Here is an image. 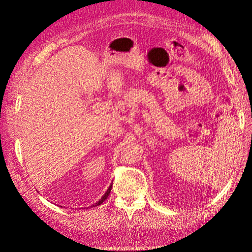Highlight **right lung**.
<instances>
[{
  "label": "right lung",
  "instance_id": "add662e5",
  "mask_svg": "<svg viewBox=\"0 0 252 252\" xmlns=\"http://www.w3.org/2000/svg\"><path fill=\"white\" fill-rule=\"evenodd\" d=\"M111 187H112V184H111V185L109 186V188L107 189V191H106V192H105V194H104V195H103V196L101 197V200H100V201H97V202H96L95 204H94L93 206H90V207H91V208H93V207H95V206H98V205H101V204H102V203H103V202H104V201H105L106 199H107V197H108V195H109V193H110V191H111Z\"/></svg>",
  "mask_w": 252,
  "mask_h": 252
}]
</instances>
